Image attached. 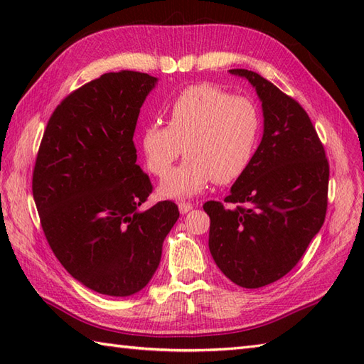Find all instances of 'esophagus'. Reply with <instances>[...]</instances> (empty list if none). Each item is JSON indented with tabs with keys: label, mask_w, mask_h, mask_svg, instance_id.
Segmentation results:
<instances>
[{
	"label": "esophagus",
	"mask_w": 364,
	"mask_h": 364,
	"mask_svg": "<svg viewBox=\"0 0 364 364\" xmlns=\"http://www.w3.org/2000/svg\"><path fill=\"white\" fill-rule=\"evenodd\" d=\"M178 208H180V213L181 214H186V213H189L192 210V208H194V205L186 203V202H181V203H178Z\"/></svg>",
	"instance_id": "obj_1"
}]
</instances>
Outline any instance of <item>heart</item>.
Here are the masks:
<instances>
[{
	"mask_svg": "<svg viewBox=\"0 0 364 364\" xmlns=\"http://www.w3.org/2000/svg\"><path fill=\"white\" fill-rule=\"evenodd\" d=\"M259 134V112L249 98L202 82L183 89L168 106L167 125H146L141 144L145 164L156 176L166 175L185 145L187 161L161 183L162 194L184 198L213 181L239 180L252 164Z\"/></svg>",
	"mask_w": 364,
	"mask_h": 364,
	"instance_id": "1",
	"label": "heart"
}]
</instances>
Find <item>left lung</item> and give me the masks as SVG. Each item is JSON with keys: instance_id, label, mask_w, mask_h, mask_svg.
Masks as SVG:
<instances>
[{"instance_id": "8db88e82", "label": "left lung", "mask_w": 364, "mask_h": 364, "mask_svg": "<svg viewBox=\"0 0 364 364\" xmlns=\"http://www.w3.org/2000/svg\"><path fill=\"white\" fill-rule=\"evenodd\" d=\"M257 89L264 134L247 172L222 202H206L210 252L242 288H261L297 266L326 220L330 166L310 115L258 73L233 68Z\"/></svg>"}]
</instances>
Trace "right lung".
<instances>
[{
	"label": "right lung",
	"mask_w": 364,
	"mask_h": 364,
	"mask_svg": "<svg viewBox=\"0 0 364 364\" xmlns=\"http://www.w3.org/2000/svg\"><path fill=\"white\" fill-rule=\"evenodd\" d=\"M156 78L105 73L68 94L46 123L33 170V196L53 253L76 280L127 297L150 282L162 242L180 218L136 164L137 117Z\"/></svg>",
	"instance_id": "1"
}]
</instances>
